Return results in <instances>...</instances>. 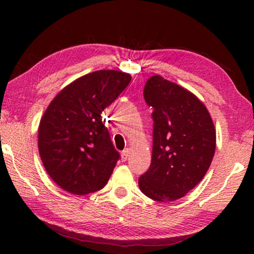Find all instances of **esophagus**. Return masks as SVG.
<instances>
[{"instance_id": "esophagus-1", "label": "esophagus", "mask_w": 254, "mask_h": 254, "mask_svg": "<svg viewBox=\"0 0 254 254\" xmlns=\"http://www.w3.org/2000/svg\"><path fill=\"white\" fill-rule=\"evenodd\" d=\"M128 156H130V149L123 150V151L121 152V159H122V161H123V162L127 161Z\"/></svg>"}]
</instances>
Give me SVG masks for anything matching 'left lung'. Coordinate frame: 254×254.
Here are the masks:
<instances>
[{"label": "left lung", "mask_w": 254, "mask_h": 254, "mask_svg": "<svg viewBox=\"0 0 254 254\" xmlns=\"http://www.w3.org/2000/svg\"><path fill=\"white\" fill-rule=\"evenodd\" d=\"M144 100L153 109L152 158L139 178L140 190L157 201H173L191 190L207 173L216 132L197 96L163 77L147 80Z\"/></svg>", "instance_id": "8db88e82"}]
</instances>
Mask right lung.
Masks as SVG:
<instances>
[{
  "label": "right lung",
  "mask_w": 254,
  "mask_h": 254,
  "mask_svg": "<svg viewBox=\"0 0 254 254\" xmlns=\"http://www.w3.org/2000/svg\"><path fill=\"white\" fill-rule=\"evenodd\" d=\"M130 81V75L119 70L81 76L62 89L42 115L40 158L50 178L70 194H91L109 182L120 153L101 114Z\"/></svg>",
  "instance_id": "right-lung-1"
}]
</instances>
